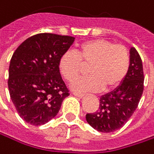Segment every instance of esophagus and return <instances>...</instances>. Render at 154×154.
Masks as SVG:
<instances>
[{"label":"esophagus","instance_id":"obj_1","mask_svg":"<svg viewBox=\"0 0 154 154\" xmlns=\"http://www.w3.org/2000/svg\"><path fill=\"white\" fill-rule=\"evenodd\" d=\"M73 95L75 97H78L79 98H83L84 97V95L83 94H79V93H73Z\"/></svg>","mask_w":154,"mask_h":154}]
</instances>
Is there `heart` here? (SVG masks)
<instances>
[{
  "mask_svg": "<svg viewBox=\"0 0 154 154\" xmlns=\"http://www.w3.org/2000/svg\"><path fill=\"white\" fill-rule=\"evenodd\" d=\"M58 70L67 82L74 81L89 66L90 76L75 81L71 88L76 92L114 89L125 79L130 66L127 48L123 45H114L104 38H97L82 43L76 53L65 51L57 63Z\"/></svg>",
  "mask_w": 154,
  "mask_h": 154,
  "instance_id": "heart-1",
  "label": "heart"
}]
</instances>
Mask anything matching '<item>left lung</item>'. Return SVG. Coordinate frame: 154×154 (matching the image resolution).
<instances>
[{
	"mask_svg": "<svg viewBox=\"0 0 154 154\" xmlns=\"http://www.w3.org/2000/svg\"><path fill=\"white\" fill-rule=\"evenodd\" d=\"M143 68L141 57L130 48V66L124 81L113 91L100 97L97 112L87 114V122L102 133H112L123 127L136 110L143 92Z\"/></svg>",
	"mask_w": 154,
	"mask_h": 154,
	"instance_id": "1",
	"label": "left lung"
}]
</instances>
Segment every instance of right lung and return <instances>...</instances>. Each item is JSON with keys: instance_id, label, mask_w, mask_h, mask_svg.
Listing matches in <instances>:
<instances>
[{"instance_id": "right-lung-1", "label": "right lung", "mask_w": 154, "mask_h": 154, "mask_svg": "<svg viewBox=\"0 0 154 154\" xmlns=\"http://www.w3.org/2000/svg\"><path fill=\"white\" fill-rule=\"evenodd\" d=\"M75 41L74 37L39 33L23 41L13 53L8 87L20 116L32 125L54 118L69 96L57 63Z\"/></svg>"}]
</instances>
